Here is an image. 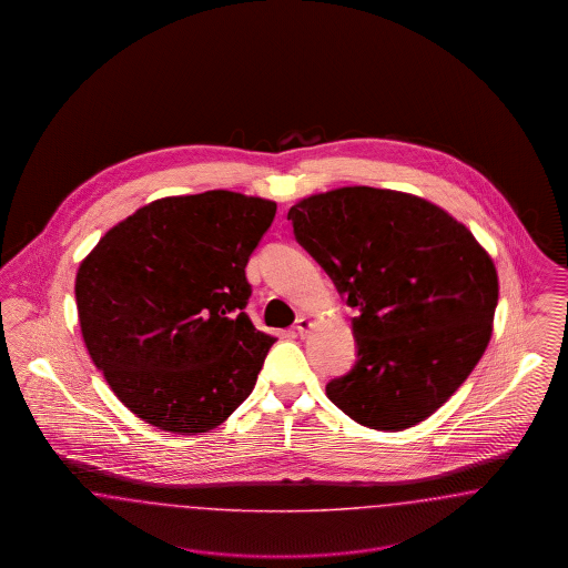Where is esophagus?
Segmentation results:
<instances>
[{"label":"esophagus","mask_w":568,"mask_h":568,"mask_svg":"<svg viewBox=\"0 0 568 568\" xmlns=\"http://www.w3.org/2000/svg\"><path fill=\"white\" fill-rule=\"evenodd\" d=\"M311 327H313V322L308 317H300L296 324L297 336H306L311 332Z\"/></svg>","instance_id":"1"}]
</instances>
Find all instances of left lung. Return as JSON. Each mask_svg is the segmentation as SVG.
<instances>
[{
	"label": "left lung",
	"mask_w": 568,
	"mask_h": 568,
	"mask_svg": "<svg viewBox=\"0 0 568 568\" xmlns=\"http://www.w3.org/2000/svg\"><path fill=\"white\" fill-rule=\"evenodd\" d=\"M287 219L353 317L357 362L325 396L373 430H405L445 405L486 352L498 302L491 255L456 216L405 191L338 187Z\"/></svg>",
	"instance_id": "obj_1"
}]
</instances>
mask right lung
<instances>
[{"instance_id":"right-lung-1","label":"right lung","mask_w":568,"mask_h":568,"mask_svg":"<svg viewBox=\"0 0 568 568\" xmlns=\"http://www.w3.org/2000/svg\"><path fill=\"white\" fill-rule=\"evenodd\" d=\"M274 213L276 202L236 191L168 195L110 227L82 260V341L146 424L209 433L253 392L274 338L244 313V266Z\"/></svg>"}]
</instances>
